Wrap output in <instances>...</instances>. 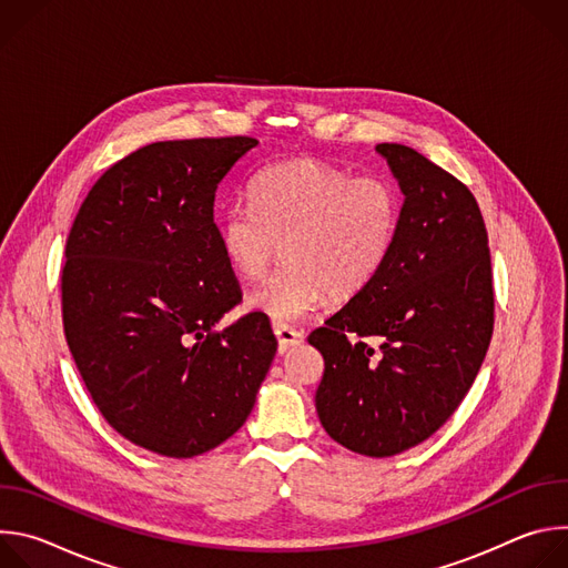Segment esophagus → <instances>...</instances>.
<instances>
[{"label":"esophagus","instance_id":"1","mask_svg":"<svg viewBox=\"0 0 568 568\" xmlns=\"http://www.w3.org/2000/svg\"><path fill=\"white\" fill-rule=\"evenodd\" d=\"M274 335L278 339V353H287L292 346H298L303 342V335L292 326H285V323H274Z\"/></svg>","mask_w":568,"mask_h":568}]
</instances>
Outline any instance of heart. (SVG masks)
<instances>
[{"label":"heart","mask_w":568,"mask_h":568,"mask_svg":"<svg viewBox=\"0 0 568 568\" xmlns=\"http://www.w3.org/2000/svg\"><path fill=\"white\" fill-rule=\"evenodd\" d=\"M252 206H231L217 224L220 252L240 278H261L283 245L285 267L247 296L252 312L292 323L328 294H359L386 263L399 197L382 178H355L314 159L270 166L252 182Z\"/></svg>","instance_id":"1"}]
</instances>
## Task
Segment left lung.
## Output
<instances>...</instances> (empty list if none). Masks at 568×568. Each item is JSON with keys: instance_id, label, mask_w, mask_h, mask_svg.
<instances>
[{"instance_id": "left-lung-1", "label": "left lung", "mask_w": 568, "mask_h": 568, "mask_svg": "<svg viewBox=\"0 0 568 568\" xmlns=\"http://www.w3.org/2000/svg\"><path fill=\"white\" fill-rule=\"evenodd\" d=\"M375 152L404 195L390 254L307 342L326 362L314 395L323 429L351 452L386 458L427 440L458 409L493 339L495 292L488 231L469 189L409 145Z\"/></svg>"}]
</instances>
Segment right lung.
<instances>
[{
	"instance_id": "add662e5",
	"label": "right lung",
	"mask_w": 568,
	"mask_h": 568,
	"mask_svg": "<svg viewBox=\"0 0 568 568\" xmlns=\"http://www.w3.org/2000/svg\"><path fill=\"white\" fill-rule=\"evenodd\" d=\"M258 141H156L114 164L67 237L64 337L103 418L130 443L200 456L250 418L276 355L270 318L217 331L242 298L213 222L220 182Z\"/></svg>"
}]
</instances>
